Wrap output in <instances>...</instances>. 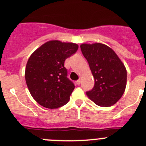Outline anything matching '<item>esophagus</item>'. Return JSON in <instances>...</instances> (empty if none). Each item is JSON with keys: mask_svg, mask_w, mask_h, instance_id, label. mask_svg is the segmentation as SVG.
<instances>
[{"mask_svg": "<svg viewBox=\"0 0 146 146\" xmlns=\"http://www.w3.org/2000/svg\"><path fill=\"white\" fill-rule=\"evenodd\" d=\"M81 82H82V79H78L77 81H76V83L77 84H80Z\"/></svg>", "mask_w": 146, "mask_h": 146, "instance_id": "obj_1", "label": "esophagus"}]
</instances>
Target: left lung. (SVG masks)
<instances>
[{"label":"left lung","mask_w":146,"mask_h":146,"mask_svg":"<svg viewBox=\"0 0 146 146\" xmlns=\"http://www.w3.org/2000/svg\"><path fill=\"white\" fill-rule=\"evenodd\" d=\"M80 47L94 78V86L86 92L87 96L99 106L115 104L126 86L127 72L123 63L111 47L102 43H84Z\"/></svg>","instance_id":"obj_1"}]
</instances>
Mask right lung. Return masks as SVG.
<instances>
[{
	"label": "right lung",
	"instance_id": "obj_1",
	"mask_svg": "<svg viewBox=\"0 0 146 146\" xmlns=\"http://www.w3.org/2000/svg\"><path fill=\"white\" fill-rule=\"evenodd\" d=\"M78 47L75 43L50 40L30 55L25 77L30 94L39 104L52 109L69 102L74 85L67 77L64 61Z\"/></svg>",
	"mask_w": 146,
	"mask_h": 146
}]
</instances>
